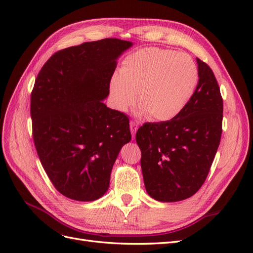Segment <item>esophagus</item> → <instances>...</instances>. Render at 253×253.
Returning <instances> with one entry per match:
<instances>
[{
    "label": "esophagus",
    "instance_id": "1",
    "mask_svg": "<svg viewBox=\"0 0 253 253\" xmlns=\"http://www.w3.org/2000/svg\"><path fill=\"white\" fill-rule=\"evenodd\" d=\"M129 128H131L132 137H133V138H135V134L137 132V128H138V125H137L135 121H131V122H129Z\"/></svg>",
    "mask_w": 253,
    "mask_h": 253
}]
</instances>
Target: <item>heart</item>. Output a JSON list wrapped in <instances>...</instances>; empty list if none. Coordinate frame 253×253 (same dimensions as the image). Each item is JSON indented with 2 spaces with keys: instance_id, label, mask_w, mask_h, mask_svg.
Segmentation results:
<instances>
[{
  "instance_id": "obj_1",
  "label": "heart",
  "mask_w": 253,
  "mask_h": 253,
  "mask_svg": "<svg viewBox=\"0 0 253 253\" xmlns=\"http://www.w3.org/2000/svg\"><path fill=\"white\" fill-rule=\"evenodd\" d=\"M198 81L189 55L157 47L143 48L122 61L110 82L114 105L126 111L135 102L152 121L170 120L185 109Z\"/></svg>"
}]
</instances>
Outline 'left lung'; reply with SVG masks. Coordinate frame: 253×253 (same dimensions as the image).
I'll use <instances>...</instances> for the list:
<instances>
[{"mask_svg":"<svg viewBox=\"0 0 253 253\" xmlns=\"http://www.w3.org/2000/svg\"><path fill=\"white\" fill-rule=\"evenodd\" d=\"M198 83L177 116L147 122L136 133L148 194L158 202L186 200L201 189L220 142L223 98L208 64L196 59Z\"/></svg>","mask_w":253,"mask_h":253,"instance_id":"8db88e82","label":"left lung"}]
</instances>
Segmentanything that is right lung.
Here are the masks:
<instances>
[{
  "label": "right lung",
  "instance_id": "obj_1",
  "mask_svg": "<svg viewBox=\"0 0 253 253\" xmlns=\"http://www.w3.org/2000/svg\"><path fill=\"white\" fill-rule=\"evenodd\" d=\"M132 45L109 38L67 47L38 74L30 97L35 145L53 187L71 200L100 198L132 138L126 115L102 102L116 60Z\"/></svg>",
  "mask_w": 253,
  "mask_h": 253
}]
</instances>
